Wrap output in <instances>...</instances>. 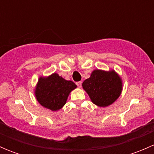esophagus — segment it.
Here are the masks:
<instances>
[{
	"label": "esophagus",
	"mask_w": 154,
	"mask_h": 154,
	"mask_svg": "<svg viewBox=\"0 0 154 154\" xmlns=\"http://www.w3.org/2000/svg\"><path fill=\"white\" fill-rule=\"evenodd\" d=\"M76 84H77V86H78L79 88H80V87H81V86H82V82L81 81L77 82V83H76Z\"/></svg>",
	"instance_id": "34e87169"
}]
</instances>
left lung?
I'll use <instances>...</instances> for the list:
<instances>
[{
	"label": "left lung",
	"mask_w": 154,
	"mask_h": 154,
	"mask_svg": "<svg viewBox=\"0 0 154 154\" xmlns=\"http://www.w3.org/2000/svg\"><path fill=\"white\" fill-rule=\"evenodd\" d=\"M82 86L91 101L101 107L114 103L122 91V79L113 70L109 71L94 70L89 78L84 80Z\"/></svg>",
	"instance_id": "left-lung-1"
}]
</instances>
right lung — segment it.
Instances as JSON below:
<instances>
[{
    "instance_id": "right-lung-1",
    "label": "right lung",
    "mask_w": 154,
    "mask_h": 154,
    "mask_svg": "<svg viewBox=\"0 0 154 154\" xmlns=\"http://www.w3.org/2000/svg\"><path fill=\"white\" fill-rule=\"evenodd\" d=\"M75 88L77 85L74 82L65 80L54 73L48 77H40L35 94L42 106L57 111L66 104L68 94Z\"/></svg>"
}]
</instances>
